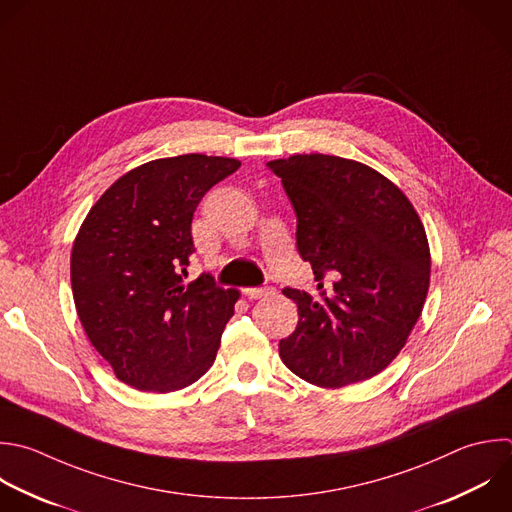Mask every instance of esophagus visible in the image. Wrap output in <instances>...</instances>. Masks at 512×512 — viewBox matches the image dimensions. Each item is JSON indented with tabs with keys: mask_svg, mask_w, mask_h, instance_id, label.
Segmentation results:
<instances>
[{
	"mask_svg": "<svg viewBox=\"0 0 512 512\" xmlns=\"http://www.w3.org/2000/svg\"><path fill=\"white\" fill-rule=\"evenodd\" d=\"M242 292H244L248 298H264V296L274 294V288H268V286H264V288H244Z\"/></svg>",
	"mask_w": 512,
	"mask_h": 512,
	"instance_id": "obj_1",
	"label": "esophagus"
}]
</instances>
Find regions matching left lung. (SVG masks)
I'll return each mask as SVG.
<instances>
[{
	"label": "left lung",
	"mask_w": 512,
	"mask_h": 512,
	"mask_svg": "<svg viewBox=\"0 0 512 512\" xmlns=\"http://www.w3.org/2000/svg\"><path fill=\"white\" fill-rule=\"evenodd\" d=\"M296 212V244L316 294L282 290L298 306L282 362L320 388L382 372L404 348L430 286L424 226L386 176L356 160L296 154L268 162ZM327 284H323V280Z\"/></svg>",
	"instance_id": "8db88e82"
}]
</instances>
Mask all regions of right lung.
Wrapping results in <instances>:
<instances>
[{"label":"right lung","instance_id":"obj_1","mask_svg":"<svg viewBox=\"0 0 512 512\" xmlns=\"http://www.w3.org/2000/svg\"><path fill=\"white\" fill-rule=\"evenodd\" d=\"M240 160L184 154L146 162L92 206L72 246L80 322L118 380L174 392L214 364L240 292L202 274L186 284L192 218Z\"/></svg>","mask_w":512,"mask_h":512}]
</instances>
